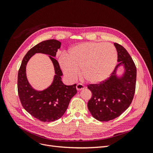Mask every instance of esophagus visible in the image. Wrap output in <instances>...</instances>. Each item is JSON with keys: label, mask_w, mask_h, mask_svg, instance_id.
<instances>
[{"label": "esophagus", "mask_w": 153, "mask_h": 153, "mask_svg": "<svg viewBox=\"0 0 153 153\" xmlns=\"http://www.w3.org/2000/svg\"><path fill=\"white\" fill-rule=\"evenodd\" d=\"M85 88L84 85H83L82 84H77L76 85V89L77 91H81L82 89H84Z\"/></svg>", "instance_id": "esophagus-1"}]
</instances>
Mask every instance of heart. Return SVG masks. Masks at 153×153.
Listing matches in <instances>:
<instances>
[{"label": "heart", "mask_w": 153, "mask_h": 153, "mask_svg": "<svg viewBox=\"0 0 153 153\" xmlns=\"http://www.w3.org/2000/svg\"><path fill=\"white\" fill-rule=\"evenodd\" d=\"M118 53L111 44L89 42L71 48L69 57L62 54L59 60L64 74L73 81L82 70V77L88 82L99 84L110 76L117 65Z\"/></svg>", "instance_id": "obj_1"}]
</instances>
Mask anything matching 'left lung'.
<instances>
[{
	"label": "left lung",
	"instance_id": "8db88e82",
	"mask_svg": "<svg viewBox=\"0 0 153 153\" xmlns=\"http://www.w3.org/2000/svg\"><path fill=\"white\" fill-rule=\"evenodd\" d=\"M114 45L119 62L115 70L104 82L87 85L92 94L87 103L88 109L93 117L100 122H108L122 115L130 105L135 92V64L123 46L117 43ZM120 65H123L125 70L119 77L116 72Z\"/></svg>",
	"mask_w": 153,
	"mask_h": 153
}]
</instances>
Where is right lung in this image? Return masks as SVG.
<instances>
[{
	"label": "right lung",
	"instance_id": "obj_1",
	"mask_svg": "<svg viewBox=\"0 0 153 153\" xmlns=\"http://www.w3.org/2000/svg\"><path fill=\"white\" fill-rule=\"evenodd\" d=\"M61 45L60 42L54 39L37 44L24 56L19 71L17 86L22 105L31 115L43 122L59 119L66 111L71 99L77 93L76 84L66 85L61 81L62 71L58 61L54 58ZM36 53L49 55L55 69L53 82L43 91L33 89L26 77V64Z\"/></svg>",
	"mask_w": 153,
	"mask_h": 153
}]
</instances>
